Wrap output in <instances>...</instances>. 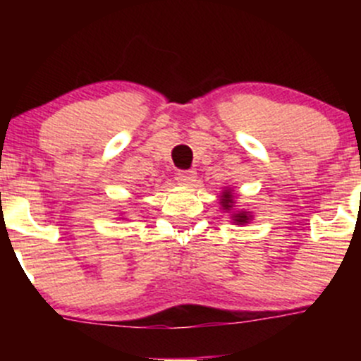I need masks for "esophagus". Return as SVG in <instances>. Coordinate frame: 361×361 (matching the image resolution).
<instances>
[{
  "label": "esophagus",
  "instance_id": "1",
  "mask_svg": "<svg viewBox=\"0 0 361 361\" xmlns=\"http://www.w3.org/2000/svg\"><path fill=\"white\" fill-rule=\"evenodd\" d=\"M176 180L180 181L181 185L192 186L195 181H197V173H195V171H178Z\"/></svg>",
  "mask_w": 361,
  "mask_h": 361
}]
</instances>
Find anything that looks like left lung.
Listing matches in <instances>:
<instances>
[{"label":"left lung","instance_id":"1","mask_svg":"<svg viewBox=\"0 0 361 361\" xmlns=\"http://www.w3.org/2000/svg\"><path fill=\"white\" fill-rule=\"evenodd\" d=\"M219 204H221V209L224 212H227L231 215V221L235 226H246L252 221V212L246 209H238L235 205V195H234V188L227 186L224 188L221 195H219Z\"/></svg>","mask_w":361,"mask_h":361}]
</instances>
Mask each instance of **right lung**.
Instances as JSON below:
<instances>
[{"label":"right lung","instance_id":"right-lung-1","mask_svg":"<svg viewBox=\"0 0 361 361\" xmlns=\"http://www.w3.org/2000/svg\"><path fill=\"white\" fill-rule=\"evenodd\" d=\"M120 215H122V217H120V219H122V221H126V217H123V214H120Z\"/></svg>","mask_w":361,"mask_h":361}]
</instances>
